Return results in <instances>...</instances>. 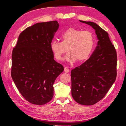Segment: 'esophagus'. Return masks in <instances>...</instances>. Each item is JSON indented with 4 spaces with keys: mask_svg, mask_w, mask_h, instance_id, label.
Segmentation results:
<instances>
[{
    "mask_svg": "<svg viewBox=\"0 0 126 126\" xmlns=\"http://www.w3.org/2000/svg\"><path fill=\"white\" fill-rule=\"evenodd\" d=\"M64 71L65 73H69V69H68V68L65 67L64 68Z\"/></svg>",
    "mask_w": 126,
    "mask_h": 126,
    "instance_id": "34e87169",
    "label": "esophagus"
}]
</instances>
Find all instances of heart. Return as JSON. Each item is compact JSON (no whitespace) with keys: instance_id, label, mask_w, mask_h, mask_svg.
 Returning a JSON list of instances; mask_svg holds the SVG:
<instances>
[{"instance_id":"1","label":"heart","mask_w":126,"mask_h":126,"mask_svg":"<svg viewBox=\"0 0 126 126\" xmlns=\"http://www.w3.org/2000/svg\"><path fill=\"white\" fill-rule=\"evenodd\" d=\"M94 43V37L91 32L70 28L61 34V42L53 40L50 42V49L58 61L62 60L63 54L67 50L68 53L64 59L73 63L77 60L83 62L88 59L92 53Z\"/></svg>"}]
</instances>
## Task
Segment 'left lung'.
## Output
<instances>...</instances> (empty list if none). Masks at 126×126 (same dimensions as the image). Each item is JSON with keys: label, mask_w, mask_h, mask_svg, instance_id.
<instances>
[{"label": "left lung", "mask_w": 126, "mask_h": 126, "mask_svg": "<svg viewBox=\"0 0 126 126\" xmlns=\"http://www.w3.org/2000/svg\"><path fill=\"white\" fill-rule=\"evenodd\" d=\"M79 21L92 27L98 40L90 58L71 71L72 97L89 106L103 98L116 80L117 53L107 32L96 23Z\"/></svg>", "instance_id": "1"}]
</instances>
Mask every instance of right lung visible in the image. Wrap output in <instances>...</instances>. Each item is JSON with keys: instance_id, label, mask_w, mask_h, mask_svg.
Returning <instances> with one entry per match:
<instances>
[{"instance_id": "1", "label": "right lung", "mask_w": 126, "mask_h": 126, "mask_svg": "<svg viewBox=\"0 0 126 126\" xmlns=\"http://www.w3.org/2000/svg\"><path fill=\"white\" fill-rule=\"evenodd\" d=\"M58 28L57 20L36 23L20 34L13 50L12 78L23 97L34 104L52 99L53 84L64 71L50 49Z\"/></svg>"}]
</instances>
